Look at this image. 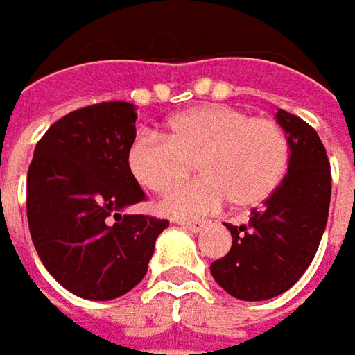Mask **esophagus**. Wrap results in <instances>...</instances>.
<instances>
[{"label":"esophagus","instance_id":"obj_1","mask_svg":"<svg viewBox=\"0 0 355 355\" xmlns=\"http://www.w3.org/2000/svg\"><path fill=\"white\" fill-rule=\"evenodd\" d=\"M178 223L184 227V229H187V231H191V233H199L203 227L207 225L205 221H191V219H189V221H187V219H184V221H178Z\"/></svg>","mask_w":355,"mask_h":355}]
</instances>
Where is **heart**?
Returning <instances> with one entry per match:
<instances>
[{
	"label": "heart",
	"instance_id": "obj_1",
	"mask_svg": "<svg viewBox=\"0 0 355 355\" xmlns=\"http://www.w3.org/2000/svg\"><path fill=\"white\" fill-rule=\"evenodd\" d=\"M291 162L286 130L277 120L251 116L227 104H207L173 116L166 138L138 136L128 150V168L152 193H166L198 166L201 180L159 201L170 217H198L229 199L235 209L265 203L284 180Z\"/></svg>",
	"mask_w": 355,
	"mask_h": 355
}]
</instances>
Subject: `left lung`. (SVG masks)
<instances>
[{
	"instance_id": "obj_1",
	"label": "left lung",
	"mask_w": 355,
	"mask_h": 355,
	"mask_svg": "<svg viewBox=\"0 0 355 355\" xmlns=\"http://www.w3.org/2000/svg\"><path fill=\"white\" fill-rule=\"evenodd\" d=\"M291 142L288 171L247 225H227L231 251L211 263L217 284L239 300H268L288 291L318 251L328 221L332 175L316 130L280 108Z\"/></svg>"
}]
</instances>
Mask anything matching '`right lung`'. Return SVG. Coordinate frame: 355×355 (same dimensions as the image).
I'll return each mask as SVG.
<instances>
[{
    "mask_svg": "<svg viewBox=\"0 0 355 355\" xmlns=\"http://www.w3.org/2000/svg\"><path fill=\"white\" fill-rule=\"evenodd\" d=\"M136 118L134 104L122 101L69 112L37 142L27 171L37 254L53 279L87 300L132 291L148 270L157 235L170 225L120 213L146 199L128 168Z\"/></svg>",
    "mask_w": 355,
    "mask_h": 355,
    "instance_id": "1",
    "label": "right lung"
}]
</instances>
